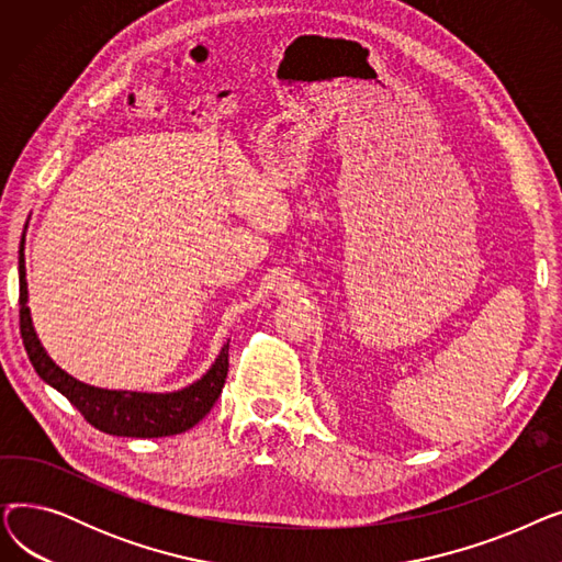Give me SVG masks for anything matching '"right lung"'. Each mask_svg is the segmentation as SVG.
<instances>
[{
    "label": "right lung",
    "mask_w": 562,
    "mask_h": 562,
    "mask_svg": "<svg viewBox=\"0 0 562 562\" xmlns=\"http://www.w3.org/2000/svg\"><path fill=\"white\" fill-rule=\"evenodd\" d=\"M20 335L29 356V362L34 364L36 373L61 392L79 412L81 417L93 428L117 435V437H168L180 435L193 428L206 412L218 401L225 378H227V348L223 346L221 356L193 385L170 392V394H143V392H115L91 387L86 382L68 375L64 369H58L45 348L41 346L36 330L32 326V314L26 307V269H24V234L20 241Z\"/></svg>",
    "instance_id": "obj_1"
}]
</instances>
